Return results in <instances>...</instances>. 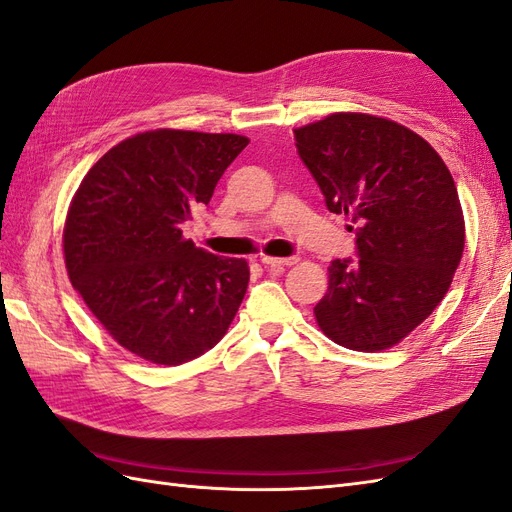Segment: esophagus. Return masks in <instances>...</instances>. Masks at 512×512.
Here are the masks:
<instances>
[{"label": "esophagus", "mask_w": 512, "mask_h": 512, "mask_svg": "<svg viewBox=\"0 0 512 512\" xmlns=\"http://www.w3.org/2000/svg\"><path fill=\"white\" fill-rule=\"evenodd\" d=\"M260 262L265 267L271 269H282V267H290V265H297L299 258L297 256H288V258H275V256H260Z\"/></svg>", "instance_id": "esophagus-1"}]
</instances>
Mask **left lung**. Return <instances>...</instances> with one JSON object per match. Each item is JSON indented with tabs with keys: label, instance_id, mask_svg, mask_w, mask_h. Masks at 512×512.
I'll list each match as a JSON object with an SVG mask.
<instances>
[{
	"label": "left lung",
	"instance_id": "left-lung-1",
	"mask_svg": "<svg viewBox=\"0 0 512 512\" xmlns=\"http://www.w3.org/2000/svg\"><path fill=\"white\" fill-rule=\"evenodd\" d=\"M294 138L327 209L350 215L359 256L331 262L318 327L350 350L391 348L438 307L459 267L455 181L425 138L382 117L335 113Z\"/></svg>",
	"mask_w": 512,
	"mask_h": 512
}]
</instances>
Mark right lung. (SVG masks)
<instances>
[{
    "instance_id": "obj_1",
    "label": "right lung",
    "mask_w": 512,
    "mask_h": 512,
    "mask_svg": "<svg viewBox=\"0 0 512 512\" xmlns=\"http://www.w3.org/2000/svg\"><path fill=\"white\" fill-rule=\"evenodd\" d=\"M247 143L239 134H136L106 151L72 198L70 282L115 342L145 361L205 354L245 297L247 262L196 247L181 228Z\"/></svg>"
}]
</instances>
